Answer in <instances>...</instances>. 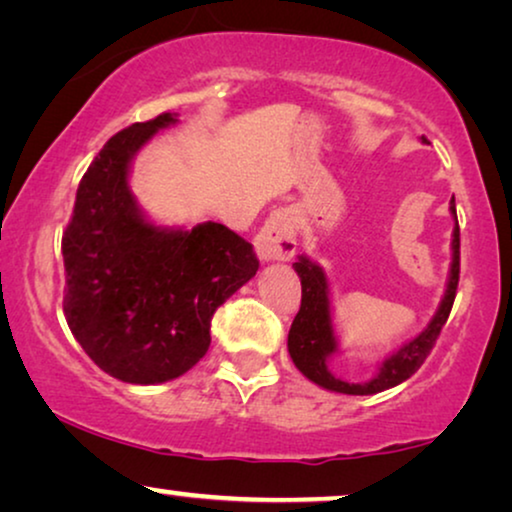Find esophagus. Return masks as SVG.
<instances>
[{
  "label": "esophagus",
  "mask_w": 512,
  "mask_h": 512,
  "mask_svg": "<svg viewBox=\"0 0 512 512\" xmlns=\"http://www.w3.org/2000/svg\"><path fill=\"white\" fill-rule=\"evenodd\" d=\"M254 247L261 261H291L296 254V228L291 212L279 209L272 214L254 237Z\"/></svg>",
  "instance_id": "esophagus-1"
}]
</instances>
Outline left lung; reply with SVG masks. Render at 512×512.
I'll return each instance as SVG.
<instances>
[{
  "label": "left lung",
  "mask_w": 512,
  "mask_h": 512,
  "mask_svg": "<svg viewBox=\"0 0 512 512\" xmlns=\"http://www.w3.org/2000/svg\"><path fill=\"white\" fill-rule=\"evenodd\" d=\"M450 212L457 221V209H454V198L450 202ZM300 286H303V298H300V310L293 319L289 331V354L296 368L303 373L307 380H312L319 387L328 391H338V394L349 396H370L380 394L384 389L396 387L415 375L426 356L431 354L433 345H436L440 331H443L447 317H450L454 296H457L459 284V221L454 223L452 233V265L450 277H447L445 296L440 300L436 314L426 324V328L419 335H415L403 347H398L394 354L387 356L377 368V373L366 382H345L335 377L328 370V359L338 352V338L333 331L331 319V298H328V279L326 272L312 263L307 256H298L293 263Z\"/></svg>",
  "instance_id": "8db88e82"
}]
</instances>
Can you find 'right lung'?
I'll list each match as a JSON object with an SVG mask.
<instances>
[{
	"label": "right lung",
	"instance_id": "obj_1",
	"mask_svg": "<svg viewBox=\"0 0 512 512\" xmlns=\"http://www.w3.org/2000/svg\"><path fill=\"white\" fill-rule=\"evenodd\" d=\"M174 114L116 132L83 174L62 235L69 331L95 366L128 384H160L207 354L216 307L258 270L254 247L221 223L160 228L128 186L135 153Z\"/></svg>",
	"mask_w": 512,
	"mask_h": 512
}]
</instances>
